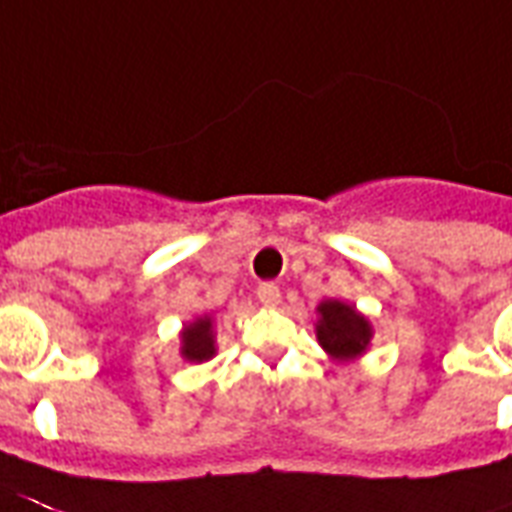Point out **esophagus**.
Masks as SVG:
<instances>
[{
  "instance_id": "obj_1",
  "label": "esophagus",
  "mask_w": 512,
  "mask_h": 512,
  "mask_svg": "<svg viewBox=\"0 0 512 512\" xmlns=\"http://www.w3.org/2000/svg\"><path fill=\"white\" fill-rule=\"evenodd\" d=\"M256 296H259V301L264 307H277V304H280V288H277L275 283H261L259 288H256Z\"/></svg>"
}]
</instances>
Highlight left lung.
Returning a JSON list of instances; mask_svg holds the SVG:
<instances>
[{
    "label": "left lung",
    "instance_id": "obj_1",
    "mask_svg": "<svg viewBox=\"0 0 512 512\" xmlns=\"http://www.w3.org/2000/svg\"><path fill=\"white\" fill-rule=\"evenodd\" d=\"M318 334L320 347L334 360H355L371 344V323L352 304L339 299H326L318 304Z\"/></svg>",
    "mask_w": 512,
    "mask_h": 512
}]
</instances>
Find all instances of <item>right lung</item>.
I'll use <instances>...</instances> for the list:
<instances>
[{
  "label": "right lung",
  "instance_id": "1",
  "mask_svg": "<svg viewBox=\"0 0 512 512\" xmlns=\"http://www.w3.org/2000/svg\"><path fill=\"white\" fill-rule=\"evenodd\" d=\"M216 355V336H213V318L202 315L181 331V358L202 363Z\"/></svg>",
  "mask_w": 512,
  "mask_h": 512
}]
</instances>
